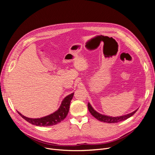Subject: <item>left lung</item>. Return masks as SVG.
I'll return each mask as SVG.
<instances>
[{
	"mask_svg": "<svg viewBox=\"0 0 155 155\" xmlns=\"http://www.w3.org/2000/svg\"><path fill=\"white\" fill-rule=\"evenodd\" d=\"M87 108H88V110H89L90 112L91 113V114L94 118H96L97 120H98L101 121H102L104 123H118L120 121H124V120L130 118V117H132L137 111V110L139 109V108H137L135 110V111L132 112V113L128 114L123 115V116L113 117H110V116L102 115V114H101L99 112H96V110L93 108V107L91 106V105L90 104V102H88V104H87Z\"/></svg>",
	"mask_w": 155,
	"mask_h": 155,
	"instance_id": "1",
	"label": "left lung"
}]
</instances>
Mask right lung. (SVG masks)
Listing matches in <instances>:
<instances>
[{
	"instance_id": "1",
	"label": "right lung",
	"mask_w": 155,
	"mask_h": 155,
	"mask_svg": "<svg viewBox=\"0 0 155 155\" xmlns=\"http://www.w3.org/2000/svg\"><path fill=\"white\" fill-rule=\"evenodd\" d=\"M74 93L66 96L61 102L59 108L54 113L40 118H31L26 117L17 111L18 114L28 122L38 126H50L57 124L67 117L70 108V104Z\"/></svg>"
}]
</instances>
